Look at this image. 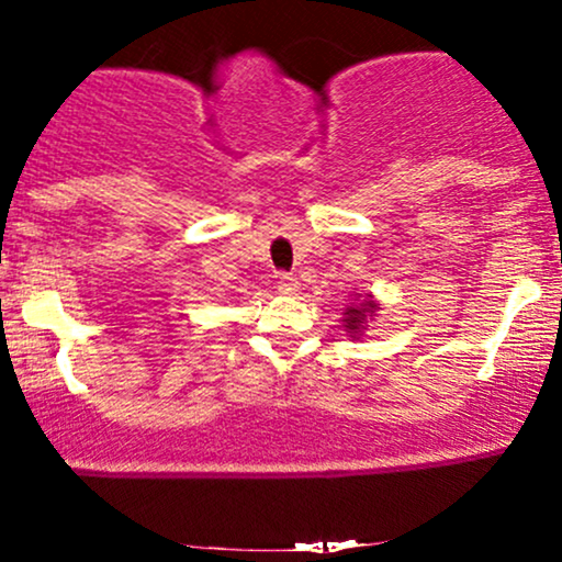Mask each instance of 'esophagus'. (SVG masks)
<instances>
[{
	"mask_svg": "<svg viewBox=\"0 0 562 562\" xmlns=\"http://www.w3.org/2000/svg\"><path fill=\"white\" fill-rule=\"evenodd\" d=\"M277 288H280L282 295H295V293H299V280H295L293 274H280V280H277Z\"/></svg>",
	"mask_w": 562,
	"mask_h": 562,
	"instance_id": "1",
	"label": "esophagus"
}]
</instances>
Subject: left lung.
I'll return each instance as SVG.
<instances>
[{
  "label": "left lung",
  "instance_id": "left-lung-1",
  "mask_svg": "<svg viewBox=\"0 0 562 562\" xmlns=\"http://www.w3.org/2000/svg\"><path fill=\"white\" fill-rule=\"evenodd\" d=\"M378 308H380V303L372 301L370 293H367V295L353 293L351 303H348L346 312H344V319H340V322H344L348 338H362L367 327H370L367 322L375 319Z\"/></svg>",
  "mask_w": 562,
  "mask_h": 562
}]
</instances>
